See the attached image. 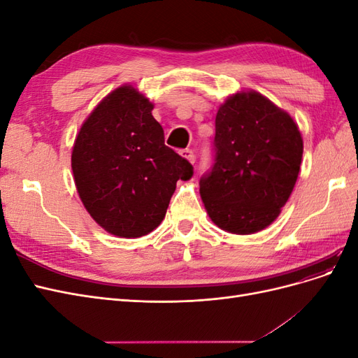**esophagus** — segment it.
<instances>
[{
  "label": "esophagus",
  "instance_id": "1",
  "mask_svg": "<svg viewBox=\"0 0 358 358\" xmlns=\"http://www.w3.org/2000/svg\"><path fill=\"white\" fill-rule=\"evenodd\" d=\"M179 154L185 159H188L189 162H196V154H194L192 149H183Z\"/></svg>",
  "mask_w": 358,
  "mask_h": 358
}]
</instances>
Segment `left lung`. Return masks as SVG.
<instances>
[{
    "label": "left lung",
    "instance_id": "obj_1",
    "mask_svg": "<svg viewBox=\"0 0 358 358\" xmlns=\"http://www.w3.org/2000/svg\"><path fill=\"white\" fill-rule=\"evenodd\" d=\"M301 155L287 112L255 91L231 95L216 113L213 164L200 179L210 220L234 234L266 229L291 196Z\"/></svg>",
    "mask_w": 358,
    "mask_h": 358
}]
</instances>
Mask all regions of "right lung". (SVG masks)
I'll return each instance as SVG.
<instances>
[{
	"mask_svg": "<svg viewBox=\"0 0 358 358\" xmlns=\"http://www.w3.org/2000/svg\"><path fill=\"white\" fill-rule=\"evenodd\" d=\"M154 104L125 85L95 107L76 137L71 169L79 197L106 231L140 237L164 220L191 162L164 145Z\"/></svg>",
	"mask_w": 358,
	"mask_h": 358,
	"instance_id": "add662e5",
	"label": "right lung"
}]
</instances>
